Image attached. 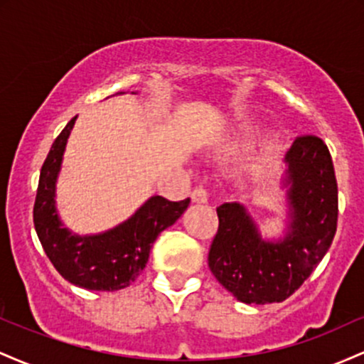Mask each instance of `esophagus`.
I'll use <instances>...</instances> for the list:
<instances>
[{"label": "esophagus", "mask_w": 364, "mask_h": 364, "mask_svg": "<svg viewBox=\"0 0 364 364\" xmlns=\"http://www.w3.org/2000/svg\"><path fill=\"white\" fill-rule=\"evenodd\" d=\"M191 200H193L195 203H205L208 200V191L203 186H196L193 193H191Z\"/></svg>", "instance_id": "obj_1"}]
</instances>
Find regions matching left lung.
<instances>
[{"instance_id":"1","label":"left lung","mask_w":364,"mask_h":364,"mask_svg":"<svg viewBox=\"0 0 364 364\" xmlns=\"http://www.w3.org/2000/svg\"><path fill=\"white\" fill-rule=\"evenodd\" d=\"M289 223L286 236L263 240L240 203L217 207L219 229L208 252L212 274L246 304L281 303L310 277L332 245L339 200L333 162L323 140L298 136L286 154Z\"/></svg>"}]
</instances>
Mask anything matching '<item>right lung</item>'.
<instances>
[{
	"label": "right lung",
	"instance_id": "1",
	"mask_svg": "<svg viewBox=\"0 0 364 364\" xmlns=\"http://www.w3.org/2000/svg\"><path fill=\"white\" fill-rule=\"evenodd\" d=\"M77 116L54 140L37 186L34 225L46 255L63 279L89 291H119L139 277L154 241L190 205V198L169 202L152 196L128 220L101 235L78 236L63 225L56 210L58 173Z\"/></svg>",
	"mask_w": 364,
	"mask_h": 364
}]
</instances>
